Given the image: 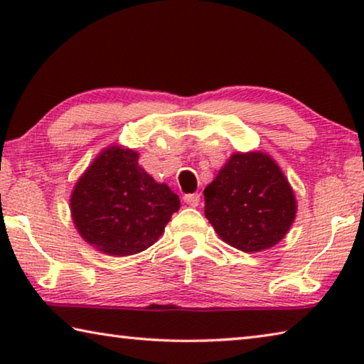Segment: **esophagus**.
<instances>
[{
	"label": "esophagus",
	"instance_id": "34e87169",
	"mask_svg": "<svg viewBox=\"0 0 364 364\" xmlns=\"http://www.w3.org/2000/svg\"><path fill=\"white\" fill-rule=\"evenodd\" d=\"M183 200L186 202V204L191 205V207H197V205H199V202H200V194H197V193H194V194H184Z\"/></svg>",
	"mask_w": 364,
	"mask_h": 364
}]
</instances>
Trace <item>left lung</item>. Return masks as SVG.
Segmentation results:
<instances>
[{"instance_id":"1","label":"left lung","mask_w":364,"mask_h":364,"mask_svg":"<svg viewBox=\"0 0 364 364\" xmlns=\"http://www.w3.org/2000/svg\"><path fill=\"white\" fill-rule=\"evenodd\" d=\"M204 196L205 217L218 236L247 254L279 242L297 212L286 176L262 152L234 154Z\"/></svg>"}]
</instances>
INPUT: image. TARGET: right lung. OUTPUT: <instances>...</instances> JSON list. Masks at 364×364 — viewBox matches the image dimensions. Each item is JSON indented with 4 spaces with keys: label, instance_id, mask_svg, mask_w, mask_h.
Listing matches in <instances>:
<instances>
[{
    "label": "right lung",
    "instance_id": "obj_1",
    "mask_svg": "<svg viewBox=\"0 0 364 364\" xmlns=\"http://www.w3.org/2000/svg\"><path fill=\"white\" fill-rule=\"evenodd\" d=\"M178 208V196L139 167L138 154L117 146L95 160L70 197L73 223L82 237L117 257L151 247Z\"/></svg>",
    "mask_w": 364,
    "mask_h": 364
}]
</instances>
